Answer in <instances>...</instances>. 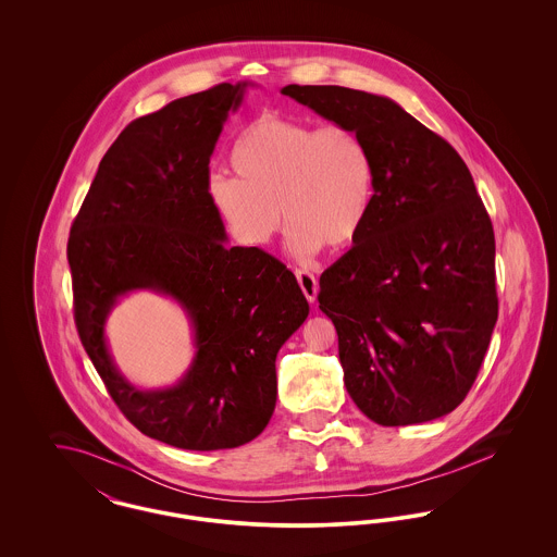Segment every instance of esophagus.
I'll return each mask as SVG.
<instances>
[{
	"label": "esophagus",
	"instance_id": "34e87169",
	"mask_svg": "<svg viewBox=\"0 0 557 557\" xmlns=\"http://www.w3.org/2000/svg\"><path fill=\"white\" fill-rule=\"evenodd\" d=\"M296 280H298L300 290L307 296V300L315 302L319 292L318 277L309 269H296Z\"/></svg>",
	"mask_w": 557,
	"mask_h": 557
}]
</instances>
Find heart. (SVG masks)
Listing matches in <instances>:
<instances>
[{"instance_id": "obj_1", "label": "heart", "mask_w": 557, "mask_h": 557, "mask_svg": "<svg viewBox=\"0 0 557 557\" xmlns=\"http://www.w3.org/2000/svg\"><path fill=\"white\" fill-rule=\"evenodd\" d=\"M230 164L236 177H212L209 191L250 246H267L286 214L292 252L309 259L323 244L350 246L370 216L375 162L352 127L265 114L239 133Z\"/></svg>"}]
</instances>
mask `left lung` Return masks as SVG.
<instances>
[{"label": "left lung", "instance_id": "obj_1", "mask_svg": "<svg viewBox=\"0 0 557 557\" xmlns=\"http://www.w3.org/2000/svg\"><path fill=\"white\" fill-rule=\"evenodd\" d=\"M282 94L361 133L375 162L370 216L319 277L348 395L380 425L447 416L470 393L499 313L493 223L470 169L391 98L338 85Z\"/></svg>", "mask_w": 557, "mask_h": 557}]
</instances>
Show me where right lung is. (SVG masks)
<instances>
[{"mask_svg": "<svg viewBox=\"0 0 557 557\" xmlns=\"http://www.w3.org/2000/svg\"><path fill=\"white\" fill-rule=\"evenodd\" d=\"M248 83H221L129 123L108 148L69 236L81 345L108 395L141 434L187 450L234 449L269 424L275 357L309 315L288 267L227 248L209 194V162ZM175 297L197 357L173 389L139 392L115 370L103 323L119 295Z\"/></svg>", "mask_w": 557, "mask_h": 557, "instance_id": "add662e5", "label": "right lung"}]
</instances>
